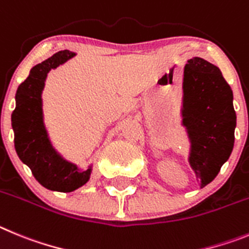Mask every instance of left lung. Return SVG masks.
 I'll list each match as a JSON object with an SVG mask.
<instances>
[{"label": "left lung", "mask_w": 249, "mask_h": 249, "mask_svg": "<svg viewBox=\"0 0 249 249\" xmlns=\"http://www.w3.org/2000/svg\"><path fill=\"white\" fill-rule=\"evenodd\" d=\"M182 91L181 124L190 141L189 163L202 189L214 180L233 150V93L218 67L200 57L187 60Z\"/></svg>", "instance_id": "1"}]
</instances>
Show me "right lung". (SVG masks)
Listing matches in <instances>:
<instances>
[{
	"label": "right lung",
	"instance_id": "add662e5",
	"mask_svg": "<svg viewBox=\"0 0 249 249\" xmlns=\"http://www.w3.org/2000/svg\"><path fill=\"white\" fill-rule=\"evenodd\" d=\"M74 55V52L62 51L33 67L17 89L16 108L11 116L19 160L30 167L36 180L51 191L71 192L79 189L88 182L93 170V165L80 170L60 155L44 125L42 93L47 75Z\"/></svg>",
	"mask_w": 249,
	"mask_h": 249
}]
</instances>
